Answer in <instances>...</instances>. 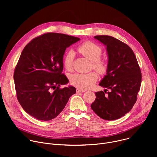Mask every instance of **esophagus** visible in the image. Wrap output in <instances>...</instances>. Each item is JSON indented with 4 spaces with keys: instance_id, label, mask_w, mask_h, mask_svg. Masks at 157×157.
Here are the masks:
<instances>
[{
    "instance_id": "obj_1",
    "label": "esophagus",
    "mask_w": 157,
    "mask_h": 157,
    "mask_svg": "<svg viewBox=\"0 0 157 157\" xmlns=\"http://www.w3.org/2000/svg\"><path fill=\"white\" fill-rule=\"evenodd\" d=\"M76 91H77L78 93H84V92H85L86 91H85V90H84V89H82L77 88V89H76Z\"/></svg>"
}]
</instances>
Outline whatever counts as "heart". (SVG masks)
I'll use <instances>...</instances> for the list:
<instances>
[{"mask_svg": "<svg viewBox=\"0 0 157 157\" xmlns=\"http://www.w3.org/2000/svg\"><path fill=\"white\" fill-rule=\"evenodd\" d=\"M78 52L84 57L93 62V68L101 74L106 72L107 65L106 63L101 59L102 49L94 42L87 41L78 47ZM75 53L73 50H70L65 55L63 59L64 68L67 70H71L73 68ZM98 74L94 72L89 73H75L71 76V83L80 89H87L92 87L98 80Z\"/></svg>", "mask_w": 157, "mask_h": 157, "instance_id": "b5f03b06", "label": "heart"}]
</instances>
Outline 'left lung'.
I'll use <instances>...</instances> for the list:
<instances>
[{"label":"left lung","instance_id":"left-lung-1","mask_svg":"<svg viewBox=\"0 0 157 157\" xmlns=\"http://www.w3.org/2000/svg\"><path fill=\"white\" fill-rule=\"evenodd\" d=\"M94 38L106 47L108 63L106 75L99 83L106 89L95 93L96 98L91 107L102 119H118L136 102L142 82L141 71L135 54L127 44L107 35Z\"/></svg>","mask_w":157,"mask_h":157}]
</instances>
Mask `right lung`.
<instances>
[{"mask_svg": "<svg viewBox=\"0 0 157 157\" xmlns=\"http://www.w3.org/2000/svg\"><path fill=\"white\" fill-rule=\"evenodd\" d=\"M80 39L48 33L35 38L22 51L13 75L17 99L30 116L50 121L63 110L76 88H60L69 81L62 74L66 48Z\"/></svg>", "mask_w": 157, "mask_h": 157, "instance_id": "add662e5", "label": "right lung"}]
</instances>
